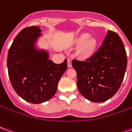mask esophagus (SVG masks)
Wrapping results in <instances>:
<instances>
[{"label":"esophagus","mask_w":132,"mask_h":132,"mask_svg":"<svg viewBox=\"0 0 132 132\" xmlns=\"http://www.w3.org/2000/svg\"><path fill=\"white\" fill-rule=\"evenodd\" d=\"M71 66H72L71 60V59H68V67L71 68Z\"/></svg>","instance_id":"esophagus-1"}]
</instances>
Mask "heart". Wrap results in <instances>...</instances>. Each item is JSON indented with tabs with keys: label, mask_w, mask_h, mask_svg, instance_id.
Returning a JSON list of instances; mask_svg holds the SVG:
<instances>
[{
	"label": "heart",
	"mask_w": 132,
	"mask_h": 132,
	"mask_svg": "<svg viewBox=\"0 0 132 132\" xmlns=\"http://www.w3.org/2000/svg\"><path fill=\"white\" fill-rule=\"evenodd\" d=\"M89 37L90 35L88 34H83L80 36V37L78 41V44H83L80 49V53L82 57L83 58L90 57V56H92L94 53L95 49L96 47V44H97L96 40L93 38L88 40Z\"/></svg>",
	"instance_id": "1"
}]
</instances>
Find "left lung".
Instances as JSON below:
<instances>
[{
  "label": "left lung",
  "mask_w": 132,
  "mask_h": 132,
  "mask_svg": "<svg viewBox=\"0 0 132 132\" xmlns=\"http://www.w3.org/2000/svg\"><path fill=\"white\" fill-rule=\"evenodd\" d=\"M127 65L124 44L116 32L108 30L98 50L85 61L73 59L77 86L83 97L93 102H105L121 86Z\"/></svg>",
  "instance_id": "8db88e82"
}]
</instances>
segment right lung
<instances>
[{
	"label": "right lung",
	"instance_id": "1",
	"mask_svg": "<svg viewBox=\"0 0 132 132\" xmlns=\"http://www.w3.org/2000/svg\"><path fill=\"white\" fill-rule=\"evenodd\" d=\"M36 26L24 28L11 44L7 59L8 76L19 96L33 104L44 102L56 92L59 81L67 69L63 63H54L47 52L37 50L34 44L41 34Z\"/></svg>",
	"mask_w": 132,
	"mask_h": 132
}]
</instances>
